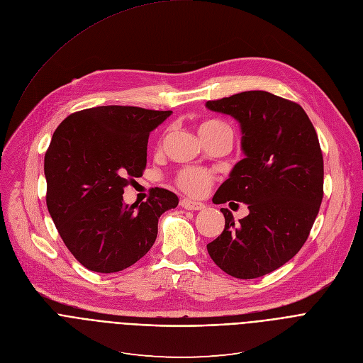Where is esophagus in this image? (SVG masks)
Here are the masks:
<instances>
[{
    "instance_id": "1",
    "label": "esophagus",
    "mask_w": 363,
    "mask_h": 363,
    "mask_svg": "<svg viewBox=\"0 0 363 363\" xmlns=\"http://www.w3.org/2000/svg\"><path fill=\"white\" fill-rule=\"evenodd\" d=\"M181 206L186 210H203L206 206L203 203H199V201H192V200H188V199H184L181 201Z\"/></svg>"
}]
</instances>
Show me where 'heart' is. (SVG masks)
Returning <instances> with one entry per match:
<instances>
[{
  "label": "heart",
  "mask_w": 363,
  "mask_h": 363,
  "mask_svg": "<svg viewBox=\"0 0 363 363\" xmlns=\"http://www.w3.org/2000/svg\"><path fill=\"white\" fill-rule=\"evenodd\" d=\"M199 134L201 140H210L219 135H228L232 138L230 127L219 119H207L199 125ZM214 182L211 172L203 167H184L175 177V184L182 189L185 194L191 197H203Z\"/></svg>",
  "instance_id": "obj_1"
}]
</instances>
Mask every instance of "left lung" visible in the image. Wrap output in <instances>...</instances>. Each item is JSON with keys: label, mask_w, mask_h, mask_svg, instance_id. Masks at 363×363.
<instances>
[{"label": "left lung", "mask_w": 363, "mask_h": 363, "mask_svg": "<svg viewBox=\"0 0 363 363\" xmlns=\"http://www.w3.org/2000/svg\"><path fill=\"white\" fill-rule=\"evenodd\" d=\"M210 111L239 121L245 157L213 197L214 204H248L235 223L207 244L211 259L232 277L269 274L306 242L324 196V160L315 128L302 106L264 90L208 101Z\"/></svg>", "instance_id": "8db88e82"}]
</instances>
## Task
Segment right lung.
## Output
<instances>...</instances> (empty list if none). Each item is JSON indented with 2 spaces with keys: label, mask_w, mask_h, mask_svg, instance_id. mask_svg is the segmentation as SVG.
I'll list each match as a JSON object with an SVG mask.
<instances>
[{
  "label": "right lung",
  "mask_w": 363,
  "mask_h": 363,
  "mask_svg": "<svg viewBox=\"0 0 363 363\" xmlns=\"http://www.w3.org/2000/svg\"><path fill=\"white\" fill-rule=\"evenodd\" d=\"M172 111L96 106L71 113L45 153L46 206L68 251L96 273L128 269L149 252L162 213L177 194L152 188L124 206V188L143 177L150 131Z\"/></svg>",
  "instance_id": "1"
}]
</instances>
